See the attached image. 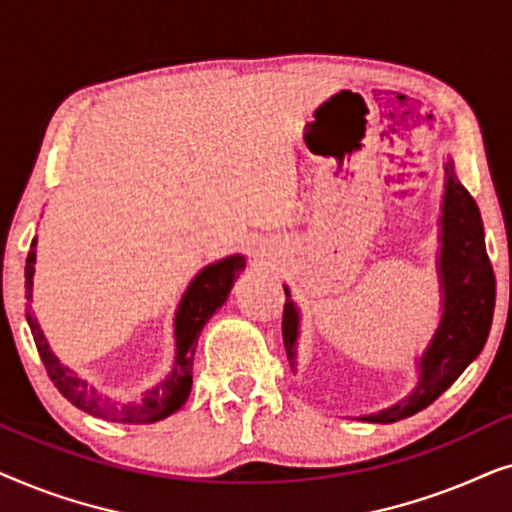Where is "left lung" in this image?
<instances>
[{
	"label": "left lung",
	"instance_id": "1",
	"mask_svg": "<svg viewBox=\"0 0 512 512\" xmlns=\"http://www.w3.org/2000/svg\"><path fill=\"white\" fill-rule=\"evenodd\" d=\"M438 226L440 321L422 356L415 359L417 382L408 396L373 415H361V422L391 424L429 408L478 359L487 342L496 300L494 270L487 258L480 209L454 174L452 158L445 163V193ZM284 291V347L291 366L296 368L300 310L291 300L289 286H284Z\"/></svg>",
	"mask_w": 512,
	"mask_h": 512
}]
</instances>
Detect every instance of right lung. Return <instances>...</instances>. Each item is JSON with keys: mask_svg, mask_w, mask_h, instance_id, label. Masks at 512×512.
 Instances as JSON below:
<instances>
[{"mask_svg": "<svg viewBox=\"0 0 512 512\" xmlns=\"http://www.w3.org/2000/svg\"><path fill=\"white\" fill-rule=\"evenodd\" d=\"M34 263H37V237L30 244V254L25 261V298L32 303L34 286ZM247 268V258L242 254H233L221 258V261L209 263L186 286L181 296L177 312H174V361L170 373L158 380L153 387L142 391L137 398H114L100 391L95 384L83 380L67 368L48 345L39 321L27 310V324H30L34 345L39 349L41 361H44L46 373L51 382L58 387L62 396L76 408L88 412V415L107 419L118 424H153L160 419L170 417L186 403L193 387V356L198 347V338L202 328L214 317L216 310L226 303L233 289L235 279Z\"/></svg>", "mask_w": 512, "mask_h": 512, "instance_id": "add662e5", "label": "right lung"}]
</instances>
